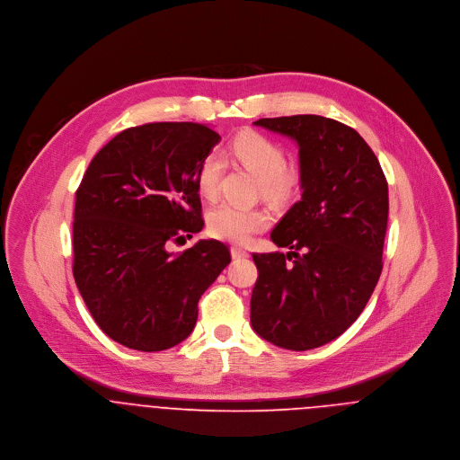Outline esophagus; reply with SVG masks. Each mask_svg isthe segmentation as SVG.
Returning <instances> with one entry per match:
<instances>
[{"instance_id": "obj_1", "label": "esophagus", "mask_w": 460, "mask_h": 460, "mask_svg": "<svg viewBox=\"0 0 460 460\" xmlns=\"http://www.w3.org/2000/svg\"><path fill=\"white\" fill-rule=\"evenodd\" d=\"M230 253H232V259H246L248 257V252L243 248H237V246H232Z\"/></svg>"}]
</instances>
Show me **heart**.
Returning <instances> with one entry per match:
<instances>
[{
	"label": "heart",
	"instance_id": "obj_1",
	"mask_svg": "<svg viewBox=\"0 0 460 460\" xmlns=\"http://www.w3.org/2000/svg\"><path fill=\"white\" fill-rule=\"evenodd\" d=\"M232 154L261 179L263 198L272 203H287L297 195L301 177L296 168L287 166V155L281 145L261 132H241L232 141ZM223 172L219 152L207 154L198 166L197 184L199 195L212 199L217 195ZM269 225V214L262 208L221 203L208 212V234L216 239L243 244Z\"/></svg>",
	"mask_w": 460,
	"mask_h": 460
}]
</instances>
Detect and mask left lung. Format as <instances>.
<instances>
[{"label":"left lung","instance_id":"1","mask_svg":"<svg viewBox=\"0 0 460 460\" xmlns=\"http://www.w3.org/2000/svg\"><path fill=\"white\" fill-rule=\"evenodd\" d=\"M255 126L297 143L303 195L270 232L290 252L253 253L252 326L281 349H315L352 326L379 281L388 182L367 141L332 119L294 115Z\"/></svg>","mask_w":460,"mask_h":460}]
</instances>
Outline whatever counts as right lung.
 Returning a JSON list of instances; mask_svg holds the SVG:
<instances>
[{
    "label": "right lung",
    "mask_w": 460,
    "mask_h": 460,
    "mask_svg": "<svg viewBox=\"0 0 460 460\" xmlns=\"http://www.w3.org/2000/svg\"><path fill=\"white\" fill-rule=\"evenodd\" d=\"M219 139L193 122L129 128L95 154L75 191V285L97 326L129 349L186 340L201 294L232 261L216 239L170 252L203 228L198 166Z\"/></svg>",
    "instance_id": "add662e5"
}]
</instances>
